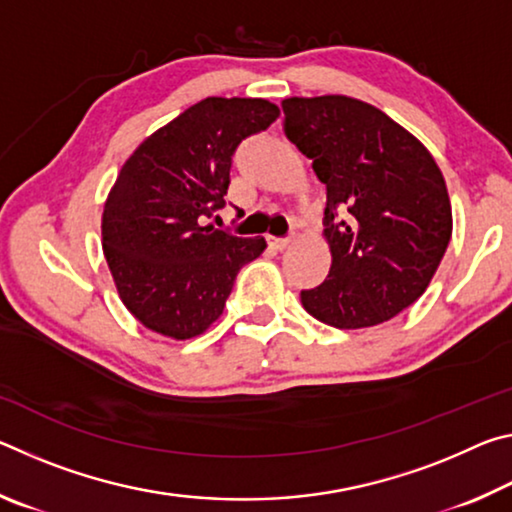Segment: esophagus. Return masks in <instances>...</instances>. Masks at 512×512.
<instances>
[{
	"instance_id": "esophagus-1",
	"label": "esophagus",
	"mask_w": 512,
	"mask_h": 512,
	"mask_svg": "<svg viewBox=\"0 0 512 512\" xmlns=\"http://www.w3.org/2000/svg\"><path fill=\"white\" fill-rule=\"evenodd\" d=\"M291 246V239H275V237H268V248L273 250H287Z\"/></svg>"
}]
</instances>
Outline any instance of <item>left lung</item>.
Instances as JSON below:
<instances>
[{
    "mask_svg": "<svg viewBox=\"0 0 512 512\" xmlns=\"http://www.w3.org/2000/svg\"><path fill=\"white\" fill-rule=\"evenodd\" d=\"M284 135L327 187L329 275L300 291L320 323H386L424 291L452 239L443 171L406 128L366 101L325 94L282 101Z\"/></svg>",
    "mask_w": 512,
    "mask_h": 512,
    "instance_id": "obj_1",
    "label": "left lung"
}]
</instances>
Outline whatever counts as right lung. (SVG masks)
Segmentation results:
<instances>
[{"label":"right lung","instance_id":"right-lung-1","mask_svg":"<svg viewBox=\"0 0 512 512\" xmlns=\"http://www.w3.org/2000/svg\"><path fill=\"white\" fill-rule=\"evenodd\" d=\"M280 108L266 99L207 97L137 146L103 205V255L126 309L155 334L187 341L223 314L239 268L264 237L201 225L223 207L232 155Z\"/></svg>","mask_w":512,"mask_h":512}]
</instances>
